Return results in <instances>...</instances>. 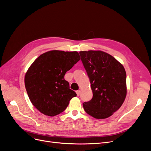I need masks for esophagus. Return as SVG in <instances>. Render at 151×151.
Instances as JSON below:
<instances>
[{"instance_id": "34e87169", "label": "esophagus", "mask_w": 151, "mask_h": 151, "mask_svg": "<svg viewBox=\"0 0 151 151\" xmlns=\"http://www.w3.org/2000/svg\"><path fill=\"white\" fill-rule=\"evenodd\" d=\"M80 93H81V91H80V90H78V91H76V93H77V96H79L80 95Z\"/></svg>"}]
</instances>
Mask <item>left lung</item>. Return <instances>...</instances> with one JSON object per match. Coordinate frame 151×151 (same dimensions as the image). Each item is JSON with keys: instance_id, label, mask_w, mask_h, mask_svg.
Here are the masks:
<instances>
[{"instance_id": "obj_1", "label": "left lung", "mask_w": 151, "mask_h": 151, "mask_svg": "<svg viewBox=\"0 0 151 151\" xmlns=\"http://www.w3.org/2000/svg\"><path fill=\"white\" fill-rule=\"evenodd\" d=\"M79 54L93 94L89 101L83 103L84 110L96 119L108 118L121 107L125 99V68L106 52L89 50Z\"/></svg>"}]
</instances>
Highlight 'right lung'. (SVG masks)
I'll return each instance as SVG.
<instances>
[{
  "mask_svg": "<svg viewBox=\"0 0 151 151\" xmlns=\"http://www.w3.org/2000/svg\"><path fill=\"white\" fill-rule=\"evenodd\" d=\"M77 52L52 50L39 56L26 72L24 84L33 106L53 116L63 112L77 94L64 79L65 73L80 60Z\"/></svg>",
  "mask_w": 151,
  "mask_h": 151,
  "instance_id": "right-lung-1",
  "label": "right lung"
}]
</instances>
